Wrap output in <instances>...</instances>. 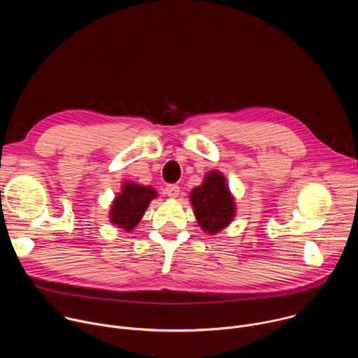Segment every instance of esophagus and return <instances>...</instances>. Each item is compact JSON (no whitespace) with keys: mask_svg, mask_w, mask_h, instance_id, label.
Returning <instances> with one entry per match:
<instances>
[{"mask_svg":"<svg viewBox=\"0 0 358 358\" xmlns=\"http://www.w3.org/2000/svg\"><path fill=\"white\" fill-rule=\"evenodd\" d=\"M166 194L171 198H177L180 195V187L177 184H169L166 187Z\"/></svg>","mask_w":358,"mask_h":358,"instance_id":"34e87169","label":"esophagus"}]
</instances>
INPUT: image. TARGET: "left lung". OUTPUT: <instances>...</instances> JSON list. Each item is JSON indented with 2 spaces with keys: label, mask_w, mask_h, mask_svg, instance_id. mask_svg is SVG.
<instances>
[{
  "label": "left lung",
  "mask_w": 358,
  "mask_h": 358,
  "mask_svg": "<svg viewBox=\"0 0 358 358\" xmlns=\"http://www.w3.org/2000/svg\"><path fill=\"white\" fill-rule=\"evenodd\" d=\"M191 203L199 226L210 234L226 227L234 216V201L219 171L209 173L202 185L192 189Z\"/></svg>",
  "instance_id": "obj_1"
}]
</instances>
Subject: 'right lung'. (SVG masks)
Listing matches in <instances>:
<instances>
[{
	"label": "right lung",
	"mask_w": 358,
	"mask_h": 358,
	"mask_svg": "<svg viewBox=\"0 0 358 358\" xmlns=\"http://www.w3.org/2000/svg\"><path fill=\"white\" fill-rule=\"evenodd\" d=\"M157 196L150 187L125 182L122 192L116 196L110 209V222L131 231L142 219L149 202Z\"/></svg>",
	"instance_id": "1"
}]
</instances>
